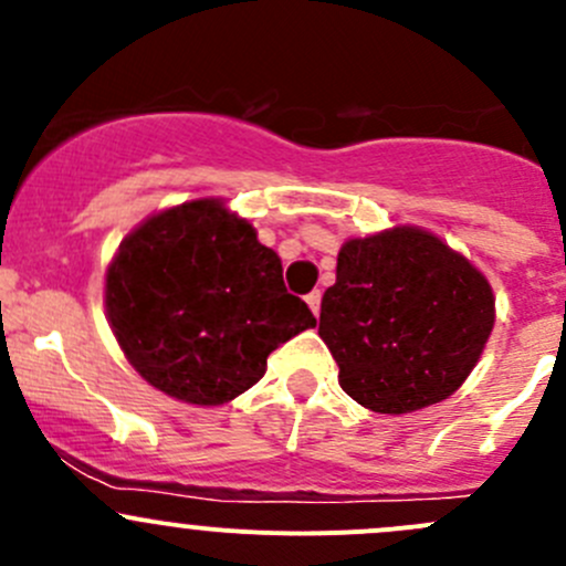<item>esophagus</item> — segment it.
Masks as SVG:
<instances>
[{"label": "esophagus", "mask_w": 566, "mask_h": 566, "mask_svg": "<svg viewBox=\"0 0 566 566\" xmlns=\"http://www.w3.org/2000/svg\"><path fill=\"white\" fill-rule=\"evenodd\" d=\"M319 301H323V295H319V290H312V293L306 295V304H310V310L315 312V315L319 312Z\"/></svg>", "instance_id": "1"}]
</instances>
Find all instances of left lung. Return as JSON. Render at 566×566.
Returning a JSON list of instances; mask_svg holds the SVG:
<instances>
[{
  "label": "left lung",
  "instance_id": "1",
  "mask_svg": "<svg viewBox=\"0 0 566 566\" xmlns=\"http://www.w3.org/2000/svg\"><path fill=\"white\" fill-rule=\"evenodd\" d=\"M495 323L493 287L468 256L419 227L350 238L319 304L339 386L375 413L443 402L476 367Z\"/></svg>",
  "mask_w": 566,
  "mask_h": 566
}]
</instances>
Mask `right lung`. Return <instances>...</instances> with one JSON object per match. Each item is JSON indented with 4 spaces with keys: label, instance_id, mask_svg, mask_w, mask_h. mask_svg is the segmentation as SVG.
I'll use <instances>...</instances> for the list:
<instances>
[{
    "label": "right lung",
    "instance_id": "right-lung-1",
    "mask_svg": "<svg viewBox=\"0 0 566 566\" xmlns=\"http://www.w3.org/2000/svg\"><path fill=\"white\" fill-rule=\"evenodd\" d=\"M106 317L130 367L188 405H224L268 356L315 325L282 282V260L224 199L147 216L106 268Z\"/></svg>",
    "mask_w": 566,
    "mask_h": 566
}]
</instances>
